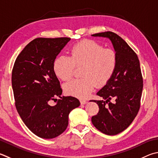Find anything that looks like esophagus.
<instances>
[{"mask_svg":"<svg viewBox=\"0 0 158 158\" xmlns=\"http://www.w3.org/2000/svg\"><path fill=\"white\" fill-rule=\"evenodd\" d=\"M80 103H81V105H84V104H85L87 103V102L85 101V100H80Z\"/></svg>","mask_w":158,"mask_h":158,"instance_id":"34e87169","label":"esophagus"}]
</instances>
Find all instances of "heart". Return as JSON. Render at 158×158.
Here are the masks:
<instances>
[{
    "instance_id": "1",
    "label": "heart",
    "mask_w": 158,
    "mask_h": 158,
    "mask_svg": "<svg viewBox=\"0 0 158 158\" xmlns=\"http://www.w3.org/2000/svg\"><path fill=\"white\" fill-rule=\"evenodd\" d=\"M117 54L110 48H104L93 40H84L73 45L69 56H59L54 60V72L64 81L73 75L74 66L84 65L82 79H73L65 83V93L69 95L86 98L97 86L107 84L117 66Z\"/></svg>"
}]
</instances>
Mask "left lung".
<instances>
[{
  "label": "left lung",
  "instance_id": "left-lung-1",
  "mask_svg": "<svg viewBox=\"0 0 158 158\" xmlns=\"http://www.w3.org/2000/svg\"><path fill=\"white\" fill-rule=\"evenodd\" d=\"M92 36L110 39L117 54L115 70L97 93L103 99L93 100L99 110L91 119L94 127L102 133L114 135L130 126L139 110L143 89L139 61L136 53L117 34L105 31Z\"/></svg>",
  "mask_w": 158,
  "mask_h": 158
}]
</instances>
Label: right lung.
I'll return each mask as SVG.
<instances>
[{
	"mask_svg": "<svg viewBox=\"0 0 158 158\" xmlns=\"http://www.w3.org/2000/svg\"><path fill=\"white\" fill-rule=\"evenodd\" d=\"M70 40L34 39L19 54L13 67L11 84L16 110L27 127L44 139L64 133L69 113L80 105L75 97H61L62 89L53 69L56 56ZM53 100L57 102L54 106L51 104Z\"/></svg>",
	"mask_w": 158,
	"mask_h": 158,
	"instance_id": "right-lung-1",
	"label": "right lung"
}]
</instances>
